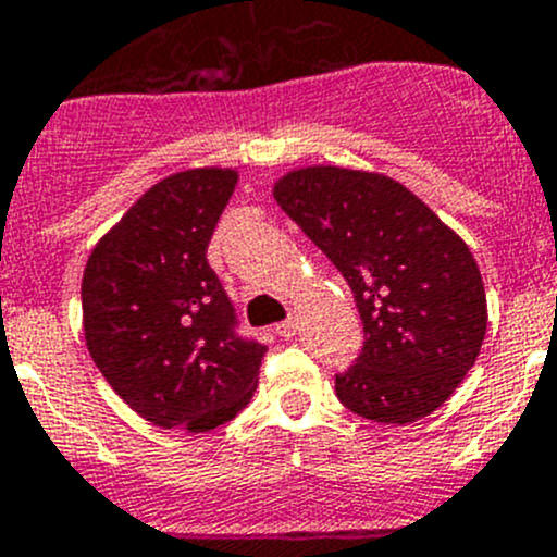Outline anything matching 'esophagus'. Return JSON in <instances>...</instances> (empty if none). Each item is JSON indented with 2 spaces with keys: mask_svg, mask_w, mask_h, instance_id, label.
Segmentation results:
<instances>
[{
  "mask_svg": "<svg viewBox=\"0 0 557 557\" xmlns=\"http://www.w3.org/2000/svg\"><path fill=\"white\" fill-rule=\"evenodd\" d=\"M296 331H299V323H296V318L283 320V323L277 325V334H280V336H285V339H294Z\"/></svg>",
  "mask_w": 557,
  "mask_h": 557,
  "instance_id": "esophagus-1",
  "label": "esophagus"
}]
</instances>
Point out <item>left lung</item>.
<instances>
[{
  "instance_id": "1",
  "label": "left lung",
  "mask_w": 557,
  "mask_h": 557,
  "mask_svg": "<svg viewBox=\"0 0 557 557\" xmlns=\"http://www.w3.org/2000/svg\"><path fill=\"white\" fill-rule=\"evenodd\" d=\"M272 194L339 269L363 320L358 363L336 377L339 401L387 425L440 409L487 331L485 283L469 245L380 172L299 166L274 180Z\"/></svg>"
}]
</instances>
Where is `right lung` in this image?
Here are the masks:
<instances>
[{"instance_id": "1", "label": "right lung", "mask_w": 557, "mask_h": 557, "mask_svg": "<svg viewBox=\"0 0 557 557\" xmlns=\"http://www.w3.org/2000/svg\"><path fill=\"white\" fill-rule=\"evenodd\" d=\"M239 170L194 166L150 185L94 245L83 272V336L112 391L148 423L205 434L237 418L267 347L234 334L207 263Z\"/></svg>"}]
</instances>
